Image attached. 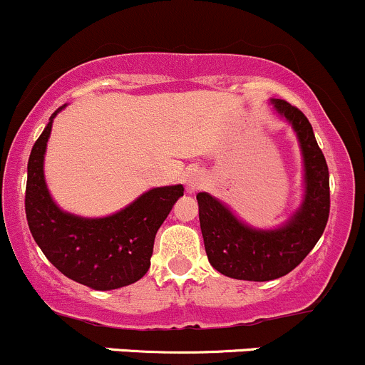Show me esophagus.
Wrapping results in <instances>:
<instances>
[{
  "label": "esophagus",
  "mask_w": 365,
  "mask_h": 365,
  "mask_svg": "<svg viewBox=\"0 0 365 365\" xmlns=\"http://www.w3.org/2000/svg\"><path fill=\"white\" fill-rule=\"evenodd\" d=\"M205 184H207V175L203 174L202 170H193L187 174L186 186H187V191H190V193H193V191H197V190H202Z\"/></svg>",
  "instance_id": "34e87169"
}]
</instances>
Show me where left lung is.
<instances>
[{"label": "left lung", "instance_id": "obj_1", "mask_svg": "<svg viewBox=\"0 0 365 365\" xmlns=\"http://www.w3.org/2000/svg\"><path fill=\"white\" fill-rule=\"evenodd\" d=\"M273 106L296 130L304 158L307 193L301 209L278 230H254L209 193H198V215L209 262L237 280L266 282L291 273L322 237L331 209L329 168L303 111L287 101Z\"/></svg>", "mask_w": 365, "mask_h": 365}]
</instances>
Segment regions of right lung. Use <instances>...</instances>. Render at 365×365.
Wrapping results in <instances>:
<instances>
[{
	"label": "right lung",
	"instance_id": "right-lung-1",
	"mask_svg": "<svg viewBox=\"0 0 365 365\" xmlns=\"http://www.w3.org/2000/svg\"><path fill=\"white\" fill-rule=\"evenodd\" d=\"M64 108V106H62ZM38 137L27 163L26 217L34 242L46 259L68 278L97 291L130 285L146 275L156 231L184 187H155L120 212L101 219L66 214L50 198L43 175V156L52 121Z\"/></svg>",
	"mask_w": 365,
	"mask_h": 365
}]
</instances>
